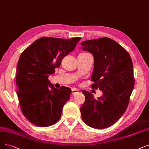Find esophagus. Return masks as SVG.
<instances>
[{
  "instance_id": "obj_1",
  "label": "esophagus",
  "mask_w": 149,
  "mask_h": 149,
  "mask_svg": "<svg viewBox=\"0 0 149 149\" xmlns=\"http://www.w3.org/2000/svg\"><path fill=\"white\" fill-rule=\"evenodd\" d=\"M79 93V90L77 89H72V95H75V94H78Z\"/></svg>"
}]
</instances>
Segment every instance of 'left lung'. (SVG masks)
I'll use <instances>...</instances> for the list:
<instances>
[{
    "label": "left lung",
    "instance_id": "8db88e82",
    "mask_svg": "<svg viewBox=\"0 0 149 149\" xmlns=\"http://www.w3.org/2000/svg\"><path fill=\"white\" fill-rule=\"evenodd\" d=\"M81 45L83 50L94 56L92 88L103 92L96 100L91 93L83 91L85 102L80 108L81 118L92 128H108L128 107L134 85L132 60L128 52L111 38L87 40Z\"/></svg>",
    "mask_w": 149,
    "mask_h": 149
}]
</instances>
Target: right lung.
I'll use <instances>...</instances> for the list:
<instances>
[{"mask_svg":"<svg viewBox=\"0 0 149 149\" xmlns=\"http://www.w3.org/2000/svg\"><path fill=\"white\" fill-rule=\"evenodd\" d=\"M80 40V37L68 40L40 38L21 55L16 72L17 94L23 114L32 124L48 127L60 119L71 89L65 86L55 88L48 77Z\"/></svg>","mask_w":149,"mask_h":149,"instance_id":"obj_1","label":"right lung"}]
</instances>
